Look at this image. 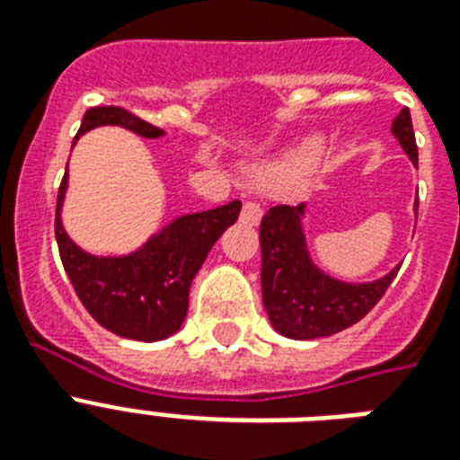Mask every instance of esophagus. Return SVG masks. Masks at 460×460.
Listing matches in <instances>:
<instances>
[{"label":"esophagus","mask_w":460,"mask_h":460,"mask_svg":"<svg viewBox=\"0 0 460 460\" xmlns=\"http://www.w3.org/2000/svg\"><path fill=\"white\" fill-rule=\"evenodd\" d=\"M262 219V205H260L258 200H243V209H241V222L243 224H251V226H255V224Z\"/></svg>","instance_id":"esophagus-1"}]
</instances>
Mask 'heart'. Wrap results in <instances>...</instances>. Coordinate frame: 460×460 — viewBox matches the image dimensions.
<instances>
[{
	"instance_id": "1",
	"label": "heart",
	"mask_w": 460,
	"mask_h": 460,
	"mask_svg": "<svg viewBox=\"0 0 460 460\" xmlns=\"http://www.w3.org/2000/svg\"><path fill=\"white\" fill-rule=\"evenodd\" d=\"M314 153H317V147H310V150H305V157H313Z\"/></svg>"
}]
</instances>
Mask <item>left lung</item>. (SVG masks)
<instances>
[{
  "instance_id": "left-lung-1",
  "label": "left lung",
  "mask_w": 460,
  "mask_h": 460,
  "mask_svg": "<svg viewBox=\"0 0 460 460\" xmlns=\"http://www.w3.org/2000/svg\"><path fill=\"white\" fill-rule=\"evenodd\" d=\"M392 133L418 164L413 121L408 107L394 119ZM418 208V205H415ZM305 205H274L260 224L262 248V303L272 327L291 339H322L349 329L385 296L399 267L370 284L332 279L307 255L301 217Z\"/></svg>"
}]
</instances>
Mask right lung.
<instances>
[{
	"mask_svg": "<svg viewBox=\"0 0 460 460\" xmlns=\"http://www.w3.org/2000/svg\"><path fill=\"white\" fill-rule=\"evenodd\" d=\"M124 126L143 138L164 136L162 128L147 124L121 107H93L85 111L78 136L95 126ZM75 136V138H78ZM66 179L57 195L54 236L61 262L75 294L93 317L111 334L159 341L179 332L188 313L190 281L208 258L217 238L238 219L241 202L183 215L159 231L140 251L124 258H97L81 251L61 226V202Z\"/></svg>",
	"mask_w": 460,
	"mask_h": 460,
	"instance_id": "1",
	"label": "right lung"
}]
</instances>
